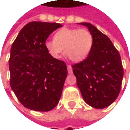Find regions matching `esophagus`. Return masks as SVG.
<instances>
[{
    "label": "esophagus",
    "mask_w": 130,
    "mask_h": 130,
    "mask_svg": "<svg viewBox=\"0 0 130 130\" xmlns=\"http://www.w3.org/2000/svg\"><path fill=\"white\" fill-rule=\"evenodd\" d=\"M67 68H68V73L72 74V66L70 65H67Z\"/></svg>",
    "instance_id": "34e87169"
}]
</instances>
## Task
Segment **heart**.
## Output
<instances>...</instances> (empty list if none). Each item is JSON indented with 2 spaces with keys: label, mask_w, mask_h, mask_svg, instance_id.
<instances>
[{
  "label": "heart",
  "mask_w": 130,
  "mask_h": 130,
  "mask_svg": "<svg viewBox=\"0 0 130 130\" xmlns=\"http://www.w3.org/2000/svg\"><path fill=\"white\" fill-rule=\"evenodd\" d=\"M93 45V35L88 30L67 27L58 30L54 35V40H48L45 42L46 49L51 56L60 58L65 52L74 62L84 60Z\"/></svg>",
  "instance_id": "b5f03b06"
}]
</instances>
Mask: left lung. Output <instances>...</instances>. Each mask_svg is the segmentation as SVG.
Returning a JSON list of instances; mask_svg holds the SVG:
<instances>
[{
	"label": "left lung",
	"mask_w": 130,
	"mask_h": 130,
	"mask_svg": "<svg viewBox=\"0 0 130 130\" xmlns=\"http://www.w3.org/2000/svg\"><path fill=\"white\" fill-rule=\"evenodd\" d=\"M88 28L93 37V45L88 57L73 65V73L84 100L95 109L111 104L120 91L123 68L120 54L106 35L93 25L78 23Z\"/></svg>",
	"instance_id": "obj_1"
}]
</instances>
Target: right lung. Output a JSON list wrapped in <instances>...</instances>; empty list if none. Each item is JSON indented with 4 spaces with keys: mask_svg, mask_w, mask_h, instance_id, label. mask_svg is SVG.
<instances>
[{
    "mask_svg": "<svg viewBox=\"0 0 130 130\" xmlns=\"http://www.w3.org/2000/svg\"><path fill=\"white\" fill-rule=\"evenodd\" d=\"M62 26L58 23L32 21L24 26L12 45L10 86L27 109L48 111L59 102L67 66L48 54L45 42L49 35Z\"/></svg>",
    "mask_w": 130,
    "mask_h": 130,
    "instance_id": "obj_1",
    "label": "right lung"
}]
</instances>
